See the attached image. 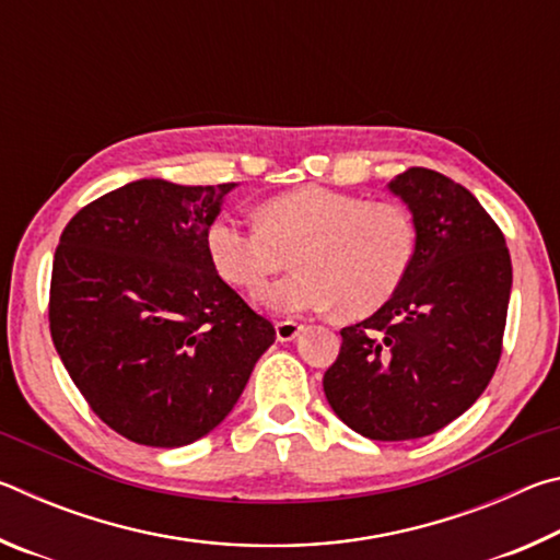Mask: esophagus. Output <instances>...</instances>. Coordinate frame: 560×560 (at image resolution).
Segmentation results:
<instances>
[{"label":"esophagus","instance_id":"obj_1","mask_svg":"<svg viewBox=\"0 0 560 560\" xmlns=\"http://www.w3.org/2000/svg\"><path fill=\"white\" fill-rule=\"evenodd\" d=\"M301 330H303V326L296 324V320H279V324H277V338L281 340V343H289V340L299 338Z\"/></svg>","mask_w":560,"mask_h":560}]
</instances>
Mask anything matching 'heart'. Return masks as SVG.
I'll use <instances>...</instances> for the list:
<instances>
[{
  "label": "heart",
  "instance_id": "heart-1",
  "mask_svg": "<svg viewBox=\"0 0 560 560\" xmlns=\"http://www.w3.org/2000/svg\"><path fill=\"white\" fill-rule=\"evenodd\" d=\"M207 252L226 283L252 293L293 254L299 271L264 293L269 308L308 314L338 306L340 316L363 318L402 287L415 257V224L397 202L311 185L264 202L257 224L217 217Z\"/></svg>",
  "mask_w": 560,
  "mask_h": 560
}]
</instances>
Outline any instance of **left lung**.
Instances as JSON below:
<instances>
[{"instance_id": "obj_1", "label": "left lung", "mask_w": 560, "mask_h": 560, "mask_svg": "<svg viewBox=\"0 0 560 560\" xmlns=\"http://www.w3.org/2000/svg\"><path fill=\"white\" fill-rule=\"evenodd\" d=\"M412 212L415 257L402 287L371 318L340 330L324 393L371 440L428 438L469 410L501 358L511 257L467 187L428 167L387 183Z\"/></svg>"}]
</instances>
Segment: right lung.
<instances>
[{"label": "right lung", "mask_w": 560, "mask_h": 560, "mask_svg": "<svg viewBox=\"0 0 560 560\" xmlns=\"http://www.w3.org/2000/svg\"><path fill=\"white\" fill-rule=\"evenodd\" d=\"M232 187L136 179L75 212L56 246V353L91 410L130 442L205 438L277 340L207 252Z\"/></svg>", "instance_id": "add662e5"}]
</instances>
